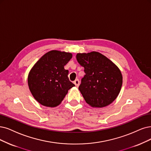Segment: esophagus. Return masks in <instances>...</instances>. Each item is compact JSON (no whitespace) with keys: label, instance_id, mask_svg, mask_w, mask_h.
I'll list each match as a JSON object with an SVG mask.
<instances>
[{"label":"esophagus","instance_id":"1","mask_svg":"<svg viewBox=\"0 0 151 151\" xmlns=\"http://www.w3.org/2000/svg\"><path fill=\"white\" fill-rule=\"evenodd\" d=\"M74 84L75 85V86L76 87H78L79 85H80V81L78 79H76L75 81H74Z\"/></svg>","mask_w":151,"mask_h":151}]
</instances>
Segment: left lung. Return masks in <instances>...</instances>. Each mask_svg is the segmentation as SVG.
Listing matches in <instances>:
<instances>
[{"instance_id":"obj_1","label":"left lung","mask_w":151,"mask_h":151,"mask_svg":"<svg viewBox=\"0 0 151 151\" xmlns=\"http://www.w3.org/2000/svg\"><path fill=\"white\" fill-rule=\"evenodd\" d=\"M76 60L85 68V75L78 89L85 101L94 108H103L112 103L122 84L118 67L97 52L77 53Z\"/></svg>"}]
</instances>
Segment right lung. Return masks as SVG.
I'll return each instance as SVG.
<instances>
[{"mask_svg":"<svg viewBox=\"0 0 151 151\" xmlns=\"http://www.w3.org/2000/svg\"><path fill=\"white\" fill-rule=\"evenodd\" d=\"M72 58L71 53L52 50L43 55L32 67L28 76L30 91L37 101L47 107L58 106L75 86L64 66Z\"/></svg>","mask_w":151,"mask_h":151,"instance_id":"right-lung-1","label":"right lung"}]
</instances>
